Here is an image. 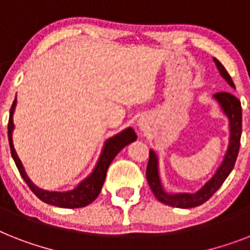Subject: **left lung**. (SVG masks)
Listing matches in <instances>:
<instances>
[{
    "instance_id": "obj_1",
    "label": "left lung",
    "mask_w": 250,
    "mask_h": 250,
    "mask_svg": "<svg viewBox=\"0 0 250 250\" xmlns=\"http://www.w3.org/2000/svg\"><path fill=\"white\" fill-rule=\"evenodd\" d=\"M217 69L220 70L221 76L226 79V82L230 84L232 88H235V84L231 79L230 74L227 73L225 66L221 64L217 59H214ZM218 103H220L222 110L225 114L229 117L230 121V144L229 149L225 155V159L221 164V167L217 169L216 174L207 182L199 191L195 194H168L164 191L162 182L159 178V172H158V158L153 150H150L149 163L146 168V178L150 185L151 191L155 195V198L160 203H164L167 206L176 207V208H194V207L202 206L206 203L214 192L221 188L225 180L229 177V174L234 169L235 162H236L239 149H240V137H241V104L240 100L235 97L230 92H218L214 95Z\"/></svg>"
}]
</instances>
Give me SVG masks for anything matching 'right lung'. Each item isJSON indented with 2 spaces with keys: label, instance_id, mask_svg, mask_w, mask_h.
I'll return each mask as SVG.
<instances>
[{
  "label": "right lung",
  "instance_id": "add662e5",
  "mask_svg": "<svg viewBox=\"0 0 250 250\" xmlns=\"http://www.w3.org/2000/svg\"><path fill=\"white\" fill-rule=\"evenodd\" d=\"M16 105V97L14 100L11 109H10V118L9 125H7V129H9V144L10 150H11V155L15 162L16 167L19 169L21 177L26 185L29 186V188L34 192V195L41 199L42 202L51 204L55 207H60V208H82V207L88 206L90 203H92L95 199L99 196L101 191V188L104 185L105 177H106V171L115 155L121 151L125 145L131 144L132 141H135L137 139L135 131L132 128H127L125 131H122L121 133L115 135L114 137H111L105 143L104 149L101 151V155L99 158L96 167L93 169L92 173L83 180L81 184L77 186L74 190L65 192H58V191H47V190H42V188H37L33 182L30 181V178L28 177V174L25 173L23 164L20 162L18 154H16L15 149H14L13 144V129H14V122H13V114L15 110Z\"/></svg>",
  "mask_w": 250,
  "mask_h": 250
}]
</instances>
